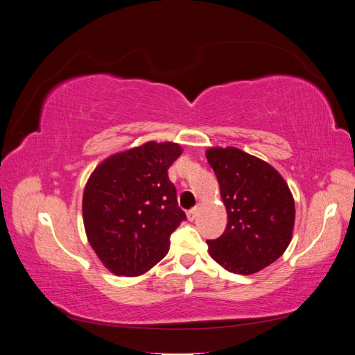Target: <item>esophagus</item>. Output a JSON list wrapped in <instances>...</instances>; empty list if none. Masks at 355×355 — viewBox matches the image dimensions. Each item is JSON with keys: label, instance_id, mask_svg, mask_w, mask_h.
Returning a JSON list of instances; mask_svg holds the SVG:
<instances>
[{"label": "esophagus", "instance_id": "34e87169", "mask_svg": "<svg viewBox=\"0 0 355 355\" xmlns=\"http://www.w3.org/2000/svg\"><path fill=\"white\" fill-rule=\"evenodd\" d=\"M198 211H200V207H194V209H191L188 213H187V218H188V220H194L196 218H197V214H198Z\"/></svg>", "mask_w": 355, "mask_h": 355}]
</instances>
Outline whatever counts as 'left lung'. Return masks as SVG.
<instances>
[{
  "mask_svg": "<svg viewBox=\"0 0 355 355\" xmlns=\"http://www.w3.org/2000/svg\"><path fill=\"white\" fill-rule=\"evenodd\" d=\"M206 157L218 178L228 214L225 232L207 241L209 254L230 272H259L275 262L292 241V192L271 164L239 148H209Z\"/></svg>",
  "mask_w": 355,
  "mask_h": 355,
  "instance_id": "obj_1",
  "label": "left lung"
}]
</instances>
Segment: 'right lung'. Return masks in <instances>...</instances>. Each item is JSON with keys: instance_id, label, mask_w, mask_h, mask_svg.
Masks as SVG:
<instances>
[{"instance_id": "1", "label": "right lung", "mask_w": 355, "mask_h": 355, "mask_svg": "<svg viewBox=\"0 0 355 355\" xmlns=\"http://www.w3.org/2000/svg\"><path fill=\"white\" fill-rule=\"evenodd\" d=\"M175 142H146L105 158L83 194L87 240L115 275L137 277L167 254L170 235L187 216L167 170L180 157Z\"/></svg>"}]
</instances>
